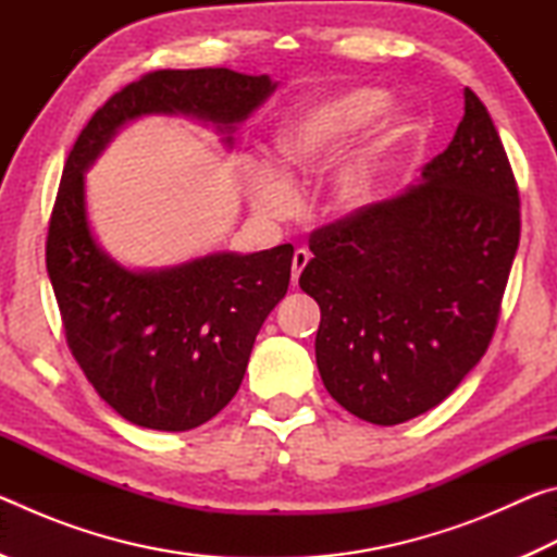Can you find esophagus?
Returning <instances> with one entry per match:
<instances>
[{"label":"esophagus","instance_id":"34e87169","mask_svg":"<svg viewBox=\"0 0 557 557\" xmlns=\"http://www.w3.org/2000/svg\"><path fill=\"white\" fill-rule=\"evenodd\" d=\"M307 262H309V252L305 248H297L295 258H292V285H297L301 270L307 268Z\"/></svg>","mask_w":557,"mask_h":557}]
</instances>
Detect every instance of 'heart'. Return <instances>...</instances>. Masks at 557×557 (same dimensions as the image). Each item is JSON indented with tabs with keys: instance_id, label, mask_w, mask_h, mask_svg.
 Listing matches in <instances>:
<instances>
[{
	"instance_id": "1",
	"label": "heart",
	"mask_w": 557,
	"mask_h": 557,
	"mask_svg": "<svg viewBox=\"0 0 557 557\" xmlns=\"http://www.w3.org/2000/svg\"><path fill=\"white\" fill-rule=\"evenodd\" d=\"M388 96L375 88H354L301 110L280 129L275 152L282 177L258 172L250 178L248 196L252 209L265 219L280 221L295 211L297 191L292 182L317 174L348 139L381 115ZM379 154L363 152L346 164L332 182V201L338 211L361 209L371 196Z\"/></svg>"
}]
</instances>
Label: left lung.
<instances>
[{"mask_svg": "<svg viewBox=\"0 0 557 557\" xmlns=\"http://www.w3.org/2000/svg\"><path fill=\"white\" fill-rule=\"evenodd\" d=\"M518 238L511 164L465 88V117L418 184L309 238L299 287L322 309L314 351L329 395L373 425L445 400L492 342Z\"/></svg>", "mask_w": 557, "mask_h": 557, "instance_id": "8db88e82", "label": "left lung"}]
</instances>
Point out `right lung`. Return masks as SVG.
I'll return each instance as SVG.
<instances>
[{
	"mask_svg": "<svg viewBox=\"0 0 557 557\" xmlns=\"http://www.w3.org/2000/svg\"><path fill=\"white\" fill-rule=\"evenodd\" d=\"M277 83L228 69L154 71L115 92L75 139L55 196L46 270L65 342L112 410L132 425L184 432L209 422L240 388L262 322L285 297L295 248L211 256L129 270L90 231L86 172L110 139L145 115L209 122L233 147L235 125Z\"/></svg>",
	"mask_w": 557,
	"mask_h": 557,
	"instance_id": "right-lung-1",
	"label": "right lung"
}]
</instances>
